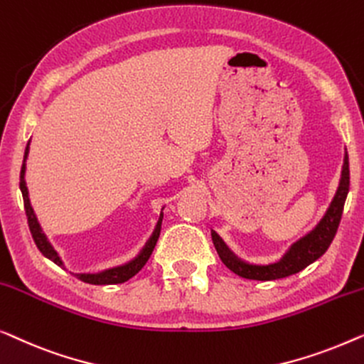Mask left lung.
Listing matches in <instances>:
<instances>
[{
  "mask_svg": "<svg viewBox=\"0 0 364 364\" xmlns=\"http://www.w3.org/2000/svg\"><path fill=\"white\" fill-rule=\"evenodd\" d=\"M348 191H350V161H348V153H345L340 186H338L333 201H331L330 208L326 209L325 216L320 219V223L316 224L309 234H305L304 237H300L296 242L291 244L282 259L267 265L245 262V260L239 259L237 255L224 244V240L213 231L211 237L214 247H216L223 264L226 265L229 270H232L234 274H237L239 277L250 280H264V282L265 280H277L289 277V275L300 272V270H304L306 265L315 262V260L321 257V255L326 252V249L330 247L331 240H333L336 234L338 224H340Z\"/></svg>",
  "mask_w": 364,
  "mask_h": 364,
  "instance_id": "obj_1",
  "label": "left lung"
}]
</instances>
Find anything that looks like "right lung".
Masks as SVG:
<instances>
[{
	"mask_svg": "<svg viewBox=\"0 0 364 364\" xmlns=\"http://www.w3.org/2000/svg\"><path fill=\"white\" fill-rule=\"evenodd\" d=\"M28 153H29V143L26 146V151H24L21 176H19V178H21V180H19V188H21V193H23L24 209H26L29 231H31V234H33V239H34L36 245H38V249L41 250V254H43L44 257H48L49 260H53L54 264H58V265H60V267H64L63 260L59 259L58 252H55L54 247L50 245V242L48 240V237H46V234L43 232V229H41L39 223H38V218H36V214H34V209L29 203L28 186H26V181H24ZM161 221H163V214H160V221H158L156 228H155V232H153L150 240H148L141 252L138 254L135 259L130 260L129 264L119 265V267H114V269H107V270H104V272H97V274H75V277L80 279L82 282L94 284V285H110V284H124V282H127V280L132 279L133 275H136L138 272H140V270L143 269V265L146 264V260L150 259L153 249H155V245H156V240H158V237H160Z\"/></svg>",
	"mask_w": 364,
	"mask_h": 364,
	"instance_id": "obj_1",
	"label": "right lung"
}]
</instances>
